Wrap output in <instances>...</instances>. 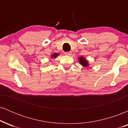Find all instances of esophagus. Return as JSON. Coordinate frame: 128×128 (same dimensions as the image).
<instances>
[{"label":"esophagus","instance_id":"obj_1","mask_svg":"<svg viewBox=\"0 0 128 128\" xmlns=\"http://www.w3.org/2000/svg\"><path fill=\"white\" fill-rule=\"evenodd\" d=\"M65 54L66 55H72V53L71 52H66L65 53Z\"/></svg>","mask_w":128,"mask_h":128}]
</instances>
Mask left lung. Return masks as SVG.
<instances>
[{"instance_id":"obj_1","label":"left lung","mask_w":128,"mask_h":128,"mask_svg":"<svg viewBox=\"0 0 128 128\" xmlns=\"http://www.w3.org/2000/svg\"><path fill=\"white\" fill-rule=\"evenodd\" d=\"M79 62L80 64H81L82 66H84V67H86V66H88V62L86 61V59L83 58V57H80V58H79Z\"/></svg>"}]
</instances>
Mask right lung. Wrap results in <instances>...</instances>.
<instances>
[{"label":"right lung","instance_id":"1","mask_svg":"<svg viewBox=\"0 0 128 128\" xmlns=\"http://www.w3.org/2000/svg\"><path fill=\"white\" fill-rule=\"evenodd\" d=\"M57 55H58V54H54V55H52V56H54V58H55V57H56V56Z\"/></svg>","mask_w":128,"mask_h":128}]
</instances>
